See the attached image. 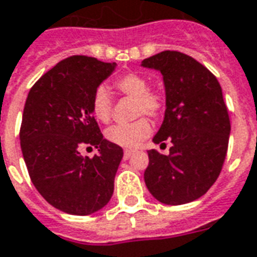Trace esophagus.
I'll list each match as a JSON object with an SVG mask.
<instances>
[{
    "mask_svg": "<svg viewBox=\"0 0 257 257\" xmlns=\"http://www.w3.org/2000/svg\"><path fill=\"white\" fill-rule=\"evenodd\" d=\"M134 153H135L134 150H128V149H126V150L123 152V159L128 160L129 157H131V156H132V154H134Z\"/></svg>",
    "mask_w": 257,
    "mask_h": 257,
    "instance_id": "esophagus-1",
    "label": "esophagus"
}]
</instances>
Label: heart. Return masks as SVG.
<instances>
[{"label":"heart","instance_id":"1","mask_svg":"<svg viewBox=\"0 0 257 257\" xmlns=\"http://www.w3.org/2000/svg\"><path fill=\"white\" fill-rule=\"evenodd\" d=\"M115 87L128 97L136 98V115L147 114L159 118L166 110V97L163 93L149 90V82L138 73H126L115 80ZM91 112L100 122L107 123L112 114V98L107 87L100 86L91 97ZM152 132V125L146 118L132 123H116L105 129V139L121 147H136Z\"/></svg>","mask_w":257,"mask_h":257}]
</instances>
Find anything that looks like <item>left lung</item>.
Instances as JSON below:
<instances>
[{
  "label": "left lung",
  "mask_w": 257,
  "mask_h": 257,
  "mask_svg": "<svg viewBox=\"0 0 257 257\" xmlns=\"http://www.w3.org/2000/svg\"><path fill=\"white\" fill-rule=\"evenodd\" d=\"M141 65L163 75L166 112L153 142H171L167 156L147 152L145 182L161 203H189L211 188L225 160L231 123L221 86L206 66L178 51L156 54Z\"/></svg>",
  "instance_id": "8db88e82"
}]
</instances>
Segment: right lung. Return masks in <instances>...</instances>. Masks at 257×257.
Returning a JSON list of instances; mask_svg holds the SVG:
<instances>
[{"label": "right lung", "instance_id": "obj_1", "mask_svg": "<svg viewBox=\"0 0 257 257\" xmlns=\"http://www.w3.org/2000/svg\"><path fill=\"white\" fill-rule=\"evenodd\" d=\"M115 68L86 55L65 58L36 82L25 103L19 138L30 179L68 214H93L114 192L123 150L103 138L91 97ZM83 147H96L99 154L83 158Z\"/></svg>", "mask_w": 257, "mask_h": 257}]
</instances>
